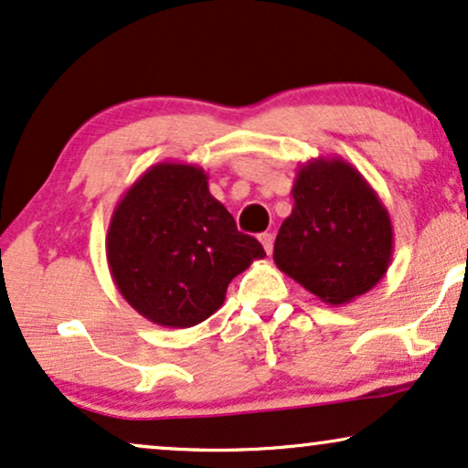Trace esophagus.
<instances>
[{"instance_id":"34e87169","label":"esophagus","mask_w":468,"mask_h":468,"mask_svg":"<svg viewBox=\"0 0 468 468\" xmlns=\"http://www.w3.org/2000/svg\"><path fill=\"white\" fill-rule=\"evenodd\" d=\"M260 242H261V247H264V251H266L268 255H271V253H272V247H274L272 234H268V232L260 234Z\"/></svg>"}]
</instances>
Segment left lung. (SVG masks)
<instances>
[{
  "label": "left lung",
  "instance_id": "obj_1",
  "mask_svg": "<svg viewBox=\"0 0 468 468\" xmlns=\"http://www.w3.org/2000/svg\"><path fill=\"white\" fill-rule=\"evenodd\" d=\"M292 215L274 240V264L328 304H347L388 272L394 229L367 178L343 157L303 164Z\"/></svg>",
  "mask_w": 468,
  "mask_h": 468
}]
</instances>
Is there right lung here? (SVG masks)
Returning <instances> with one entry per match:
<instances>
[{"label": "right lung", "mask_w": 468, "mask_h": 468, "mask_svg": "<svg viewBox=\"0 0 468 468\" xmlns=\"http://www.w3.org/2000/svg\"><path fill=\"white\" fill-rule=\"evenodd\" d=\"M106 258L133 311L164 328H191L219 309L229 281L266 251L210 196L202 168L162 162L119 200Z\"/></svg>", "instance_id": "right-lung-1"}]
</instances>
